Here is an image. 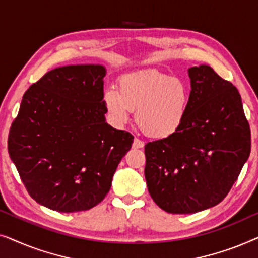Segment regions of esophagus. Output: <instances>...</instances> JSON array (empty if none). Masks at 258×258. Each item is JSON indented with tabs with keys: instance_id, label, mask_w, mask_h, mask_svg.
<instances>
[{
	"instance_id": "esophagus-1",
	"label": "esophagus",
	"mask_w": 258,
	"mask_h": 258,
	"mask_svg": "<svg viewBox=\"0 0 258 258\" xmlns=\"http://www.w3.org/2000/svg\"><path fill=\"white\" fill-rule=\"evenodd\" d=\"M143 147H144L143 141H141L135 137V140H134V143H133V148H135V149H140V148H143Z\"/></svg>"
}]
</instances>
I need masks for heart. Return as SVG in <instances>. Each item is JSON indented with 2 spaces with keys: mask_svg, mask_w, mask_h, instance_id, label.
I'll list each match as a JSON object with an SVG mask.
<instances>
[{
  "mask_svg": "<svg viewBox=\"0 0 258 258\" xmlns=\"http://www.w3.org/2000/svg\"><path fill=\"white\" fill-rule=\"evenodd\" d=\"M118 89L110 88L104 100L109 114L118 124L135 121L144 135L165 139L179 129L190 102V87L184 80L155 69L137 70L119 77Z\"/></svg>",
  "mask_w": 258,
  "mask_h": 258,
  "instance_id": "obj_1",
  "label": "heart"
}]
</instances>
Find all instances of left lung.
<instances>
[{"mask_svg":"<svg viewBox=\"0 0 258 258\" xmlns=\"http://www.w3.org/2000/svg\"><path fill=\"white\" fill-rule=\"evenodd\" d=\"M188 112L171 136L146 144V181L154 202L170 214L216 206L237 181L251 133L237 88L209 66L189 69Z\"/></svg>","mask_w":258,"mask_h":258,"instance_id":"obj_1","label":"left lung"}]
</instances>
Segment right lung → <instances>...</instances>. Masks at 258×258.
Returning a JSON list of instances; mask_svg holds the SVG:
<instances>
[{
  "label": "right lung",
  "mask_w": 258,
  "mask_h": 258,
  "mask_svg": "<svg viewBox=\"0 0 258 258\" xmlns=\"http://www.w3.org/2000/svg\"><path fill=\"white\" fill-rule=\"evenodd\" d=\"M104 67L66 66L23 95L8 153L27 191L61 213L89 210L107 196L134 136L105 122Z\"/></svg>",
  "instance_id": "add662e5"
}]
</instances>
